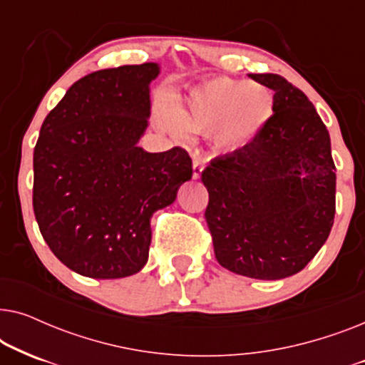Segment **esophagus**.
<instances>
[{
	"label": "esophagus",
	"mask_w": 365,
	"mask_h": 365,
	"mask_svg": "<svg viewBox=\"0 0 365 365\" xmlns=\"http://www.w3.org/2000/svg\"><path fill=\"white\" fill-rule=\"evenodd\" d=\"M202 169H204V163H202V159H201V158H197V156H194V161H192V178H194V179H199V178H201Z\"/></svg>",
	"instance_id": "esophagus-1"
}]
</instances>
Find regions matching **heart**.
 <instances>
[{
    "label": "heart",
    "mask_w": 365,
    "mask_h": 365,
    "mask_svg": "<svg viewBox=\"0 0 365 365\" xmlns=\"http://www.w3.org/2000/svg\"><path fill=\"white\" fill-rule=\"evenodd\" d=\"M274 116V96L256 81L214 76L194 84L187 94L159 111V124L176 138L189 131H212L217 151L242 153L261 138Z\"/></svg>",
    "instance_id": "obj_1"
}]
</instances>
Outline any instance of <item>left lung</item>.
Returning a JSON list of instances; mask_svg holds the SVG:
<instances>
[{"mask_svg": "<svg viewBox=\"0 0 365 365\" xmlns=\"http://www.w3.org/2000/svg\"><path fill=\"white\" fill-rule=\"evenodd\" d=\"M274 91V116L251 148L202 171L214 254L239 276L276 281L302 271L327 241L336 214L331 138L301 89L251 74Z\"/></svg>", "mask_w": 365, "mask_h": 365, "instance_id": "8db88e82", "label": "left lung"}]
</instances>
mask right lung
<instances>
[{"label":"right lung","instance_id":"obj_1","mask_svg":"<svg viewBox=\"0 0 365 365\" xmlns=\"http://www.w3.org/2000/svg\"><path fill=\"white\" fill-rule=\"evenodd\" d=\"M158 63L84 76L44 119L33 154V209L43 239L71 271L133 276L148 262L151 217L192 178L182 148L138 146Z\"/></svg>","mask_w":365,"mask_h":365}]
</instances>
